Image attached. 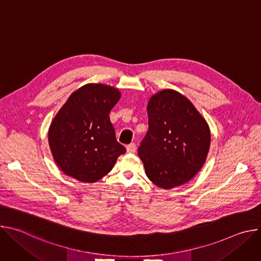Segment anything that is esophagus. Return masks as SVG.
<instances>
[{
    "label": "esophagus",
    "instance_id": "34e87169",
    "mask_svg": "<svg viewBox=\"0 0 261 261\" xmlns=\"http://www.w3.org/2000/svg\"><path fill=\"white\" fill-rule=\"evenodd\" d=\"M126 147H127V152L128 153H135L136 152V144L134 142L128 144Z\"/></svg>",
    "mask_w": 261,
    "mask_h": 261
}]
</instances>
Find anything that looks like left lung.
<instances>
[{"label": "left lung", "mask_w": 261, "mask_h": 261, "mask_svg": "<svg viewBox=\"0 0 261 261\" xmlns=\"http://www.w3.org/2000/svg\"><path fill=\"white\" fill-rule=\"evenodd\" d=\"M148 130L138 147L146 176L171 189L194 177L211 144L206 121L189 99L173 90L153 95L147 103Z\"/></svg>", "instance_id": "obj_1"}]
</instances>
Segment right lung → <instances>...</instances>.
Masks as SVG:
<instances>
[{"instance_id":"right-lung-1","label":"right lung","mask_w":261,"mask_h":261,"mask_svg":"<svg viewBox=\"0 0 261 261\" xmlns=\"http://www.w3.org/2000/svg\"><path fill=\"white\" fill-rule=\"evenodd\" d=\"M120 98L114 87L88 84L72 93L59 110L48 130V142L65 174L84 182L97 181L126 152L109 119Z\"/></svg>"}]
</instances>
